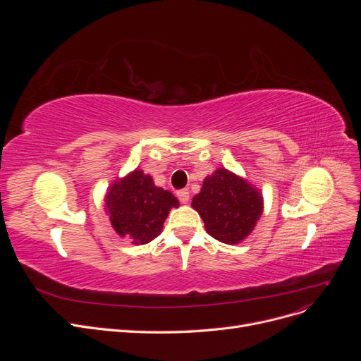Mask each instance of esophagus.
I'll return each instance as SVG.
<instances>
[{"instance_id": "34e87169", "label": "esophagus", "mask_w": 361, "mask_h": 361, "mask_svg": "<svg viewBox=\"0 0 361 361\" xmlns=\"http://www.w3.org/2000/svg\"><path fill=\"white\" fill-rule=\"evenodd\" d=\"M178 199L180 203H188L190 202V191L187 188L178 191Z\"/></svg>"}]
</instances>
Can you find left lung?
Here are the masks:
<instances>
[{"label": "left lung", "instance_id": "left-lung-1", "mask_svg": "<svg viewBox=\"0 0 361 361\" xmlns=\"http://www.w3.org/2000/svg\"><path fill=\"white\" fill-rule=\"evenodd\" d=\"M191 204L202 216L206 232L231 245L251 233L264 211L259 190L226 169L215 170L203 180Z\"/></svg>", "mask_w": 361, "mask_h": 361}]
</instances>
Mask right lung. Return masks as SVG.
I'll use <instances>...</instances> for the list:
<instances>
[{
  "label": "right lung",
  "mask_w": 361,
  "mask_h": 361,
  "mask_svg": "<svg viewBox=\"0 0 361 361\" xmlns=\"http://www.w3.org/2000/svg\"><path fill=\"white\" fill-rule=\"evenodd\" d=\"M105 206L116 233L138 245L161 233L170 209L179 202L170 191L155 187L150 174L137 169L111 185Z\"/></svg>",
  "instance_id": "obj_1"
}]
</instances>
